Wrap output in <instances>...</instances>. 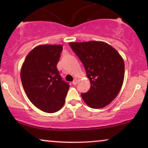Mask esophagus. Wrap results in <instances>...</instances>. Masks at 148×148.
<instances>
[{
  "label": "esophagus",
  "instance_id": "obj_1",
  "mask_svg": "<svg viewBox=\"0 0 148 148\" xmlns=\"http://www.w3.org/2000/svg\"><path fill=\"white\" fill-rule=\"evenodd\" d=\"M72 84L74 85V86H75V85H76L78 84V79H75L74 80V81H73V82H72Z\"/></svg>",
  "mask_w": 148,
  "mask_h": 148
}]
</instances>
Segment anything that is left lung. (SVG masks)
I'll use <instances>...</instances> for the list:
<instances>
[{"mask_svg": "<svg viewBox=\"0 0 148 148\" xmlns=\"http://www.w3.org/2000/svg\"><path fill=\"white\" fill-rule=\"evenodd\" d=\"M69 45L84 64L90 81L89 91L81 94L84 102L92 108L108 105L123 86L125 77L123 57L104 42H72Z\"/></svg>", "mask_w": 148, "mask_h": 148, "instance_id": "left-lung-1", "label": "left lung"}]
</instances>
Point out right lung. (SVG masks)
I'll return each instance as SVG.
<instances>
[{
  "mask_svg": "<svg viewBox=\"0 0 148 148\" xmlns=\"http://www.w3.org/2000/svg\"><path fill=\"white\" fill-rule=\"evenodd\" d=\"M62 51V45H39L30 51L21 66L25 94L34 106L46 113L62 108L69 88L56 67Z\"/></svg>",
  "mask_w": 148,
  "mask_h": 148,
  "instance_id": "right-lung-1",
  "label": "right lung"
}]
</instances>
